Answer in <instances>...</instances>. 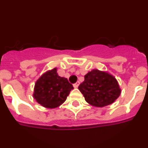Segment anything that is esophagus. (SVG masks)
<instances>
[{
	"mask_svg": "<svg viewBox=\"0 0 148 148\" xmlns=\"http://www.w3.org/2000/svg\"><path fill=\"white\" fill-rule=\"evenodd\" d=\"M79 84H80V82H77L76 83H75V84H73V87H75V88H77V87H78V86H79Z\"/></svg>",
	"mask_w": 148,
	"mask_h": 148,
	"instance_id": "esophagus-1",
	"label": "esophagus"
}]
</instances>
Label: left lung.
I'll return each mask as SVG.
<instances>
[{
	"instance_id": "obj_1",
	"label": "left lung",
	"mask_w": 148,
	"mask_h": 148,
	"mask_svg": "<svg viewBox=\"0 0 148 148\" xmlns=\"http://www.w3.org/2000/svg\"><path fill=\"white\" fill-rule=\"evenodd\" d=\"M87 102L102 108L114 102L121 93L119 84L113 75L93 70L84 75V81L78 86Z\"/></svg>"
}]
</instances>
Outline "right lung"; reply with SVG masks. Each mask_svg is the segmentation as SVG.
<instances>
[{
  "label": "right lung",
  "mask_w": 148,
  "mask_h": 148,
  "mask_svg": "<svg viewBox=\"0 0 148 148\" xmlns=\"http://www.w3.org/2000/svg\"><path fill=\"white\" fill-rule=\"evenodd\" d=\"M73 89L67 79L60 77L54 68L44 73L36 82L33 96L43 107L55 108L64 102Z\"/></svg>",
  "instance_id": "1"
}]
</instances>
